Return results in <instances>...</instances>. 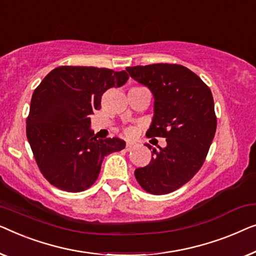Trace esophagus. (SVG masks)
Segmentation results:
<instances>
[{
  "label": "esophagus",
  "mask_w": 256,
  "mask_h": 256,
  "mask_svg": "<svg viewBox=\"0 0 256 256\" xmlns=\"http://www.w3.org/2000/svg\"><path fill=\"white\" fill-rule=\"evenodd\" d=\"M136 147V144L134 142H128L126 146H125V150H131Z\"/></svg>",
  "instance_id": "1"
}]
</instances>
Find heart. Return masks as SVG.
I'll return each instance as SVG.
<instances>
[{"label": "heart", "instance_id": "heart-1", "mask_svg": "<svg viewBox=\"0 0 256 256\" xmlns=\"http://www.w3.org/2000/svg\"><path fill=\"white\" fill-rule=\"evenodd\" d=\"M126 134L130 136H132L133 134H134V128H128L126 130Z\"/></svg>", "mask_w": 256, "mask_h": 256}]
</instances>
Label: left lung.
I'll list each match as a JSON object with an SVG mask.
<instances>
[{"label":"left lung","instance_id":"left-lung-1","mask_svg":"<svg viewBox=\"0 0 256 256\" xmlns=\"http://www.w3.org/2000/svg\"><path fill=\"white\" fill-rule=\"evenodd\" d=\"M126 70L154 97L146 136L167 142L160 150L153 148L148 164L136 169V178L147 192L164 195L190 181L204 164L217 128L214 97L200 78L182 64H154Z\"/></svg>","mask_w":256,"mask_h":256}]
</instances>
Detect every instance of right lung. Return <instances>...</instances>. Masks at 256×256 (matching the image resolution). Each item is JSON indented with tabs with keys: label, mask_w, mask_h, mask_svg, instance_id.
I'll use <instances>...</instances> for the list:
<instances>
[{
	"label": "right lung",
	"mask_w": 256,
	"mask_h": 256,
	"mask_svg": "<svg viewBox=\"0 0 256 256\" xmlns=\"http://www.w3.org/2000/svg\"><path fill=\"white\" fill-rule=\"evenodd\" d=\"M128 78L125 70L61 66L36 88L26 136L51 184L64 192H84L98 178L104 156L125 148L120 138L96 139L89 116L100 109L104 92L122 87Z\"/></svg>",
	"instance_id": "add662e5"
}]
</instances>
